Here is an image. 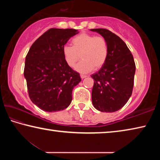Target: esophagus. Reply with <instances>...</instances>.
Returning a JSON list of instances; mask_svg holds the SVG:
<instances>
[{"instance_id":"1","label":"esophagus","mask_w":160,"mask_h":160,"mask_svg":"<svg viewBox=\"0 0 160 160\" xmlns=\"http://www.w3.org/2000/svg\"><path fill=\"white\" fill-rule=\"evenodd\" d=\"M86 77H87V75H83V74L80 75V78H82V79H84V78H85Z\"/></svg>"}]
</instances>
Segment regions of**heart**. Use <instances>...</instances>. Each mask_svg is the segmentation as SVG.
<instances>
[{
    "label": "heart",
    "instance_id": "heart-1",
    "mask_svg": "<svg viewBox=\"0 0 160 160\" xmlns=\"http://www.w3.org/2000/svg\"><path fill=\"white\" fill-rule=\"evenodd\" d=\"M72 47L65 45L62 48L63 58L70 67H73L81 58L75 70L88 72L94 68L98 70L104 66L109 55V47L104 37L88 33H81L71 40Z\"/></svg>",
    "mask_w": 160,
    "mask_h": 160
}]
</instances>
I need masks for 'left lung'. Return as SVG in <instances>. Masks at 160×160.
Listing matches in <instances>:
<instances>
[{"label":"left lung","mask_w":160,"mask_h":160,"mask_svg":"<svg viewBox=\"0 0 160 160\" xmlns=\"http://www.w3.org/2000/svg\"><path fill=\"white\" fill-rule=\"evenodd\" d=\"M106 39L109 55L106 63L92 74V101L102 112L121 109L131 97L134 85L135 64L131 51L120 37L106 29H91Z\"/></svg>","instance_id":"obj_1"}]
</instances>
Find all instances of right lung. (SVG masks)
<instances>
[{
	"label": "right lung",
	"instance_id": "right-lung-1",
	"mask_svg": "<svg viewBox=\"0 0 160 160\" xmlns=\"http://www.w3.org/2000/svg\"><path fill=\"white\" fill-rule=\"evenodd\" d=\"M78 33L74 29H49L33 43L27 54L24 76L29 97L43 111L58 112L71 103L72 90L81 78L65 61L62 48Z\"/></svg>",
	"mask_w": 160,
	"mask_h": 160
}]
</instances>
